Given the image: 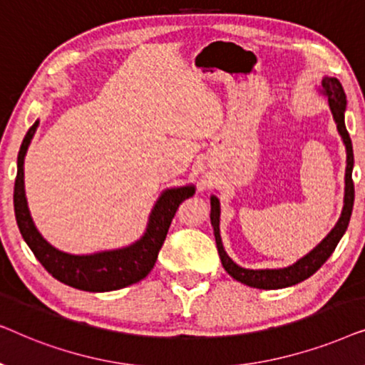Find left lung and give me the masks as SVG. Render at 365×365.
Returning a JSON list of instances; mask_svg holds the SVG:
<instances>
[{"label":"left lung","instance_id":"obj_1","mask_svg":"<svg viewBox=\"0 0 365 365\" xmlns=\"http://www.w3.org/2000/svg\"><path fill=\"white\" fill-rule=\"evenodd\" d=\"M322 93L326 94L329 99V106H331L334 121L337 124V131L341 134L344 144H346L347 151V168H346V194H344V207L339 221L331 232L327 234L326 239L312 249L307 256L299 259L292 266L284 269H262V271H252V269H244L237 266L231 257L227 256L222 247L221 234H219V199L216 196H211V224L214 227V237H216L217 252L221 257L222 267L226 269L229 276H232L236 281L246 284V286L257 287V289H282L294 286L306 281L311 277L317 269H321L324 262L331 257L334 249L341 241V237L346 232L351 221V214L354 207V182H352V168H354V153H352V143L349 138V133L346 129V123H344V111H346V93H344L342 84L339 83L336 78H324L322 79Z\"/></svg>","mask_w":365,"mask_h":365}]
</instances>
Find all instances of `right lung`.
Returning a JSON list of instances; mask_svg holds the SVG:
<instances>
[{
	"label": "right lung",
	"mask_w": 365,
	"mask_h": 365,
	"mask_svg": "<svg viewBox=\"0 0 365 365\" xmlns=\"http://www.w3.org/2000/svg\"><path fill=\"white\" fill-rule=\"evenodd\" d=\"M38 128V121L28 129L18 154V173L14 181V214L19 232L41 266L59 282L79 291L106 292L136 284L151 272L159 249L166 241L169 226L179 204L194 194V186L168 189L158 199L144 236L129 247L104 251L91 256H73L48 244L34 227L24 196V156Z\"/></svg>",
	"instance_id": "1"
}]
</instances>
